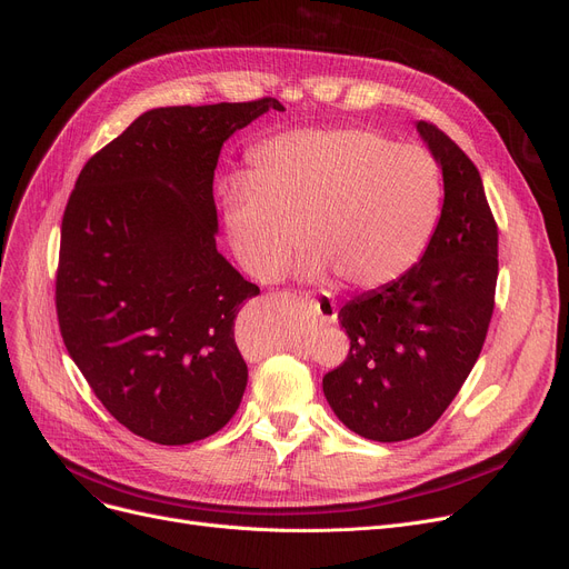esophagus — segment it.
<instances>
[{
    "label": "esophagus",
    "mask_w": 569,
    "mask_h": 569,
    "mask_svg": "<svg viewBox=\"0 0 569 569\" xmlns=\"http://www.w3.org/2000/svg\"><path fill=\"white\" fill-rule=\"evenodd\" d=\"M309 297V295H307ZM309 302H311V307H313V311L318 313V318L322 320V322H337V302L332 300L330 295H320V297H309Z\"/></svg>",
    "instance_id": "34e87169"
}]
</instances>
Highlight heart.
I'll return each instance as SVG.
<instances>
[{
  "label": "heart",
  "instance_id": "heart-1",
  "mask_svg": "<svg viewBox=\"0 0 569 569\" xmlns=\"http://www.w3.org/2000/svg\"><path fill=\"white\" fill-rule=\"evenodd\" d=\"M247 174L221 187L228 242L256 279H277L297 244L307 277L378 288L420 258L436 228L442 179L425 147L369 129H302L260 142Z\"/></svg>",
  "mask_w": 569,
  "mask_h": 569
}]
</instances>
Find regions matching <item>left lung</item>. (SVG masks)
I'll return each instance as SVG.
<instances>
[{"label":"left lung","mask_w":569,"mask_h":569,"mask_svg":"<svg viewBox=\"0 0 569 569\" xmlns=\"http://www.w3.org/2000/svg\"><path fill=\"white\" fill-rule=\"evenodd\" d=\"M417 131L442 168L438 226L420 262L339 311L350 350L322 378L339 420L378 442L438 422L482 352L496 297L498 226L482 177L436 124L417 122Z\"/></svg>","instance_id":"1"}]
</instances>
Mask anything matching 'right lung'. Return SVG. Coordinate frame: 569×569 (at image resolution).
<instances>
[{
    "instance_id": "obj_1",
    "label": "right lung",
    "mask_w": 569,
    "mask_h": 569,
    "mask_svg": "<svg viewBox=\"0 0 569 569\" xmlns=\"http://www.w3.org/2000/svg\"><path fill=\"white\" fill-rule=\"evenodd\" d=\"M277 99L154 108L84 163L64 209L59 332L97 399L131 433L189 445L247 390L234 318L260 288L217 251L223 142Z\"/></svg>"
}]
</instances>
